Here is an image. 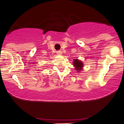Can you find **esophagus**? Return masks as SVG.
Returning <instances> with one entry per match:
<instances>
[{
  "label": "esophagus",
  "instance_id": "34e87169",
  "mask_svg": "<svg viewBox=\"0 0 124 124\" xmlns=\"http://www.w3.org/2000/svg\"><path fill=\"white\" fill-rule=\"evenodd\" d=\"M57 54H59V55H60V54H62V52H61V51H57Z\"/></svg>",
  "mask_w": 124,
  "mask_h": 124
}]
</instances>
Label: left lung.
Segmentation results:
<instances>
[{
	"label": "left lung",
	"mask_w": 124,
	"mask_h": 124,
	"mask_svg": "<svg viewBox=\"0 0 124 124\" xmlns=\"http://www.w3.org/2000/svg\"><path fill=\"white\" fill-rule=\"evenodd\" d=\"M73 65L75 67L76 70H82V67H83V64L82 63L81 61L78 60V59H75L73 62Z\"/></svg>",
	"instance_id": "1"
}]
</instances>
